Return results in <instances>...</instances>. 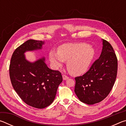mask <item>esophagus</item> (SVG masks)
<instances>
[{
    "label": "esophagus",
    "mask_w": 126,
    "mask_h": 126,
    "mask_svg": "<svg viewBox=\"0 0 126 126\" xmlns=\"http://www.w3.org/2000/svg\"><path fill=\"white\" fill-rule=\"evenodd\" d=\"M68 78H69V77H68L67 75H65V74H63V79L64 80H67V79H68Z\"/></svg>",
    "instance_id": "obj_1"
}]
</instances>
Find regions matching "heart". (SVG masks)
Listing matches in <instances>:
<instances>
[{"instance_id": "1", "label": "heart", "mask_w": 126, "mask_h": 126, "mask_svg": "<svg viewBox=\"0 0 126 126\" xmlns=\"http://www.w3.org/2000/svg\"><path fill=\"white\" fill-rule=\"evenodd\" d=\"M94 55L93 48L85 43H65L60 46L58 52L50 51L49 58L55 68L68 61L67 67L75 75L84 73L88 70Z\"/></svg>"}]
</instances>
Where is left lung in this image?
<instances>
[{
	"instance_id": "8db88e82",
	"label": "left lung",
	"mask_w": 126,
	"mask_h": 126,
	"mask_svg": "<svg viewBox=\"0 0 126 126\" xmlns=\"http://www.w3.org/2000/svg\"><path fill=\"white\" fill-rule=\"evenodd\" d=\"M118 61L113 48L103 39V49L98 59L83 75L75 78L74 92L81 102L87 104L99 103L106 98L116 80Z\"/></svg>"
}]
</instances>
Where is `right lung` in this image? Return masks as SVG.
Returning a JSON list of instances; mask_svg holds the SVG:
<instances>
[{
  "label": "right lung",
  "instance_id": "add662e5",
  "mask_svg": "<svg viewBox=\"0 0 126 126\" xmlns=\"http://www.w3.org/2000/svg\"><path fill=\"white\" fill-rule=\"evenodd\" d=\"M43 44L41 40H27L14 50L9 65L10 79L14 90L28 105L39 109L52 103L63 80L61 72L49 69L44 58L34 63L25 59V52L41 49Z\"/></svg>",
  "mask_w": 126,
  "mask_h": 126
}]
</instances>
